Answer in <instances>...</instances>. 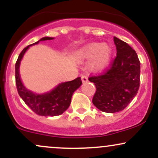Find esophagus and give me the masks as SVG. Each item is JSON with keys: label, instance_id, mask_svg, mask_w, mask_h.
I'll return each instance as SVG.
<instances>
[{"label": "esophagus", "instance_id": "1", "mask_svg": "<svg viewBox=\"0 0 158 158\" xmlns=\"http://www.w3.org/2000/svg\"><path fill=\"white\" fill-rule=\"evenodd\" d=\"M81 81H82V82H83V83H85V82H87V81H88V77H87L86 76H85V75H82V76H81Z\"/></svg>", "mask_w": 158, "mask_h": 158}]
</instances>
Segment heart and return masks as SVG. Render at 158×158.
<instances>
[{
    "mask_svg": "<svg viewBox=\"0 0 158 158\" xmlns=\"http://www.w3.org/2000/svg\"><path fill=\"white\" fill-rule=\"evenodd\" d=\"M113 49L107 43H90L79 52L81 61H89V68L96 73L104 71L111 61Z\"/></svg>",
    "mask_w": 158,
    "mask_h": 158,
    "instance_id": "obj_1",
    "label": "heart"
}]
</instances>
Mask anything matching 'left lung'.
<instances>
[{
    "label": "left lung",
    "instance_id": "8db88e82",
    "mask_svg": "<svg viewBox=\"0 0 158 158\" xmlns=\"http://www.w3.org/2000/svg\"><path fill=\"white\" fill-rule=\"evenodd\" d=\"M117 57L109 70L90 77L95 85L93 104L106 113H117L126 108L137 95L139 87L140 62L135 50L127 43L114 37Z\"/></svg>",
    "mask_w": 158,
    "mask_h": 158
}]
</instances>
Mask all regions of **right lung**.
Instances as JSON below:
<instances>
[{
	"label": "right lung",
	"instance_id": "1",
	"mask_svg": "<svg viewBox=\"0 0 158 158\" xmlns=\"http://www.w3.org/2000/svg\"><path fill=\"white\" fill-rule=\"evenodd\" d=\"M52 37H43L34 44L29 45L21 51L15 64V82L19 96L23 102L38 115L55 117L61 115L70 106L74 92L81 86V78L59 83L53 89L43 94H36L27 89L21 81L20 76V64L23 56L30 47L39 44L40 41L52 40Z\"/></svg>",
	"mask_w": 158,
	"mask_h": 158
}]
</instances>
